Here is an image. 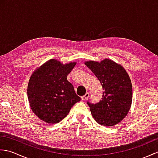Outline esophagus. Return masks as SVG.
<instances>
[{"label":"esophagus","mask_w":158,"mask_h":158,"mask_svg":"<svg viewBox=\"0 0 158 158\" xmlns=\"http://www.w3.org/2000/svg\"><path fill=\"white\" fill-rule=\"evenodd\" d=\"M89 96V92H87L84 96H81V100H86L88 98Z\"/></svg>","instance_id":"1"}]
</instances>
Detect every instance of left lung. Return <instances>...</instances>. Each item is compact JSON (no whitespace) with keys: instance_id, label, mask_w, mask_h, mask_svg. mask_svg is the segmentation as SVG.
Masks as SVG:
<instances>
[{"instance_id":"obj_1","label":"left lung","mask_w":158,"mask_h":158,"mask_svg":"<svg viewBox=\"0 0 158 158\" xmlns=\"http://www.w3.org/2000/svg\"><path fill=\"white\" fill-rule=\"evenodd\" d=\"M85 64L98 79L104 92L96 104L88 102L92 115L102 126H112L123 120L130 109L132 86L128 74L113 60L87 61Z\"/></svg>"}]
</instances>
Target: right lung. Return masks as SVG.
<instances>
[{"instance_id": "add662e5", "label": "right lung", "mask_w": 158, "mask_h": 158, "mask_svg": "<svg viewBox=\"0 0 158 158\" xmlns=\"http://www.w3.org/2000/svg\"><path fill=\"white\" fill-rule=\"evenodd\" d=\"M76 62L63 64L51 59L32 73L28 85L31 108L39 119L56 123L62 120L81 98L76 94L67 75Z\"/></svg>"}]
</instances>
